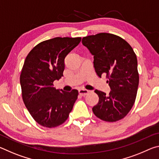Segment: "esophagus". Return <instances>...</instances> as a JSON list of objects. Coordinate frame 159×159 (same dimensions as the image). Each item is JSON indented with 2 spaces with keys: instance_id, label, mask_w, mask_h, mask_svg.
Returning <instances> with one entry per match:
<instances>
[{
  "instance_id": "1",
  "label": "esophagus",
  "mask_w": 159,
  "mask_h": 159,
  "mask_svg": "<svg viewBox=\"0 0 159 159\" xmlns=\"http://www.w3.org/2000/svg\"><path fill=\"white\" fill-rule=\"evenodd\" d=\"M79 93L80 95L82 96H85L86 95H88V93H89V90H86V89H80L79 90Z\"/></svg>"
}]
</instances>
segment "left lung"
<instances>
[{
    "instance_id": "8db88e82",
    "label": "left lung",
    "mask_w": 159,
    "mask_h": 159,
    "mask_svg": "<svg viewBox=\"0 0 159 159\" xmlns=\"http://www.w3.org/2000/svg\"><path fill=\"white\" fill-rule=\"evenodd\" d=\"M82 43L94 56V67L101 77L106 74L109 95L95 90L99 102L93 107L97 117L108 122L124 118L135 101L139 85L138 60L128 42L116 35L99 33L83 37Z\"/></svg>"
}]
</instances>
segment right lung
Wrapping results in <instances>:
<instances>
[{
	"label": "right lung",
	"instance_id": "obj_1",
	"mask_svg": "<svg viewBox=\"0 0 159 159\" xmlns=\"http://www.w3.org/2000/svg\"><path fill=\"white\" fill-rule=\"evenodd\" d=\"M80 37H57L43 41L25 59L20 75L22 99L36 121L43 127L55 128L66 121L79 92H64L53 82L63 76L64 58L79 44Z\"/></svg>",
	"mask_w": 159,
	"mask_h": 159
}]
</instances>
